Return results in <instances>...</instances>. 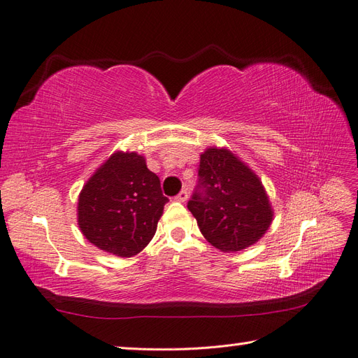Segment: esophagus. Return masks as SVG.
Returning a JSON list of instances; mask_svg holds the SVG:
<instances>
[{
    "instance_id": "esophagus-1",
    "label": "esophagus",
    "mask_w": 358,
    "mask_h": 358,
    "mask_svg": "<svg viewBox=\"0 0 358 358\" xmlns=\"http://www.w3.org/2000/svg\"><path fill=\"white\" fill-rule=\"evenodd\" d=\"M175 199H176L178 201H180V203H185V201L188 200V191H187V189H182Z\"/></svg>"
}]
</instances>
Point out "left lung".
Instances as JSON below:
<instances>
[{"label": "left lung", "mask_w": 358, "mask_h": 358, "mask_svg": "<svg viewBox=\"0 0 358 358\" xmlns=\"http://www.w3.org/2000/svg\"><path fill=\"white\" fill-rule=\"evenodd\" d=\"M188 209L204 239L224 252L254 245L273 220L262 180L225 148H209L200 155L199 183Z\"/></svg>", "instance_id": "1"}]
</instances>
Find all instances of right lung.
Wrapping results in <instances>:
<instances>
[{
    "mask_svg": "<svg viewBox=\"0 0 358 358\" xmlns=\"http://www.w3.org/2000/svg\"><path fill=\"white\" fill-rule=\"evenodd\" d=\"M167 201L145 157L117 150L79 194V229L101 251L133 257L152 241Z\"/></svg>",
    "mask_w": 358,
    "mask_h": 358,
    "instance_id": "add662e5",
    "label": "right lung"
}]
</instances>
